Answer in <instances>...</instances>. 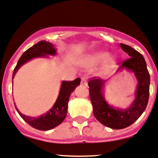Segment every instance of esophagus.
Segmentation results:
<instances>
[{
    "label": "esophagus",
    "instance_id": "obj_1",
    "mask_svg": "<svg viewBox=\"0 0 158 158\" xmlns=\"http://www.w3.org/2000/svg\"><path fill=\"white\" fill-rule=\"evenodd\" d=\"M81 84L84 85H87V79L85 77H82V79H81Z\"/></svg>",
    "mask_w": 158,
    "mask_h": 158
}]
</instances>
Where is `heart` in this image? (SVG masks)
Masks as SVG:
<instances>
[{"instance_id":"heart-1","label":"heart","mask_w":158,"mask_h":158,"mask_svg":"<svg viewBox=\"0 0 158 158\" xmlns=\"http://www.w3.org/2000/svg\"><path fill=\"white\" fill-rule=\"evenodd\" d=\"M106 51H97L92 52L85 58L83 64L85 67H92L103 61L104 69H110L116 63V59L112 55H108Z\"/></svg>"}]
</instances>
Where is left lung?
Instances as JSON below:
<instances>
[{"instance_id":"obj_1","label":"left lung","mask_w":158,"mask_h":158,"mask_svg":"<svg viewBox=\"0 0 158 158\" xmlns=\"http://www.w3.org/2000/svg\"><path fill=\"white\" fill-rule=\"evenodd\" d=\"M120 46L130 58L121 64L117 72L124 69L131 70L138 80L135 99L131 106L124 110L114 108L103 97V88L106 81L96 76L88 82L94 115L103 125L115 130L129 127L137 120L146 108L149 98L150 75L145 58L131 46L123 43H120Z\"/></svg>"}]
</instances>
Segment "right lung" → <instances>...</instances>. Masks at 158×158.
I'll use <instances>...</instances> for the list:
<instances>
[{
	"label": "right lung",
	"instance_id": "1",
	"mask_svg": "<svg viewBox=\"0 0 158 158\" xmlns=\"http://www.w3.org/2000/svg\"><path fill=\"white\" fill-rule=\"evenodd\" d=\"M55 54H56V48L51 43L42 40L36 43L35 45L26 50L20 57L13 71V79H14V76L19 69L28 60L35 58L47 57V55H55ZM80 78L76 79L75 80L71 82L63 81L60 88L59 94L52 108L46 113L43 114L39 117H31V116L23 115L21 113L20 111L15 105V109L23 120L25 121L31 127L40 131H48L52 129L61 124L62 121L64 120L67 113L69 98L71 93L74 91L76 86L80 85Z\"/></svg>",
	"mask_w": 158,
	"mask_h": 158
}]
</instances>
